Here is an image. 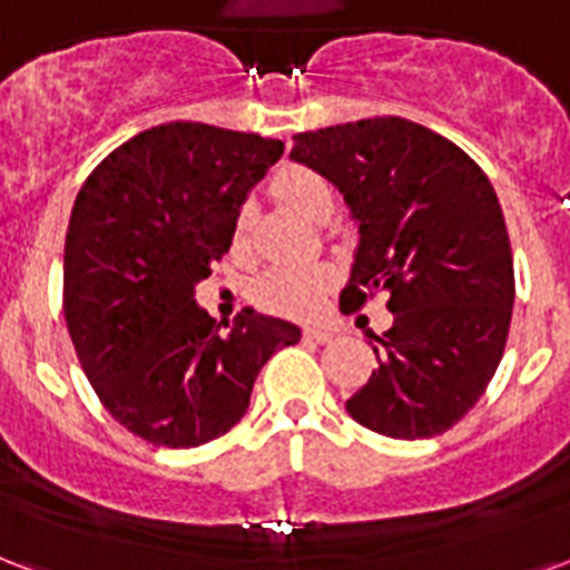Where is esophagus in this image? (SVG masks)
Returning <instances> with one entry per match:
<instances>
[{
	"instance_id": "esophagus-1",
	"label": "esophagus",
	"mask_w": 570,
	"mask_h": 570,
	"mask_svg": "<svg viewBox=\"0 0 570 570\" xmlns=\"http://www.w3.org/2000/svg\"><path fill=\"white\" fill-rule=\"evenodd\" d=\"M303 336H306L309 342H318V345H324V342L333 340V333L324 331V327H306V331H303Z\"/></svg>"
}]
</instances>
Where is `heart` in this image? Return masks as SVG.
Segmentation results:
<instances>
[{
	"instance_id": "obj_1",
	"label": "heart",
	"mask_w": 570,
	"mask_h": 570,
	"mask_svg": "<svg viewBox=\"0 0 570 570\" xmlns=\"http://www.w3.org/2000/svg\"><path fill=\"white\" fill-rule=\"evenodd\" d=\"M276 198L297 209L303 219L327 222L333 213V188L309 168H282L273 177ZM243 249V216L234 222V252ZM331 285L327 267H276L258 282L255 301L261 309L288 318H306L318 309L321 294Z\"/></svg>"
}]
</instances>
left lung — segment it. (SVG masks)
Masks as SVG:
<instances>
[{"instance_id":"8db88e82","label":"left lung","mask_w":570,"mask_h":570,"mask_svg":"<svg viewBox=\"0 0 570 570\" xmlns=\"http://www.w3.org/2000/svg\"><path fill=\"white\" fill-rule=\"evenodd\" d=\"M291 158L340 188L357 225L342 309L387 291L393 327L345 409L391 439L451 430L499 370L513 309V258L490 179L463 149L402 117L294 135Z\"/></svg>"}]
</instances>
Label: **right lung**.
<instances>
[{"instance_id": "1", "label": "right lung", "mask_w": 570, "mask_h": 570, "mask_svg": "<svg viewBox=\"0 0 570 570\" xmlns=\"http://www.w3.org/2000/svg\"><path fill=\"white\" fill-rule=\"evenodd\" d=\"M285 144L168 122L140 131L77 191L62 309L77 361L128 432L198 448L239 423L261 366L301 327L243 309L222 331L195 285L230 249L234 222Z\"/></svg>"}]
</instances>
